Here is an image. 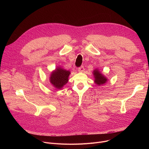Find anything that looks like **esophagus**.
Returning <instances> with one entry per match:
<instances>
[{
    "mask_svg": "<svg viewBox=\"0 0 149 149\" xmlns=\"http://www.w3.org/2000/svg\"><path fill=\"white\" fill-rule=\"evenodd\" d=\"M84 67H83V66H81V67H80L79 68H78V71H79V72H84Z\"/></svg>",
    "mask_w": 149,
    "mask_h": 149,
    "instance_id": "esophagus-1",
    "label": "esophagus"
}]
</instances>
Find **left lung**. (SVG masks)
<instances>
[{"mask_svg":"<svg viewBox=\"0 0 149 149\" xmlns=\"http://www.w3.org/2000/svg\"><path fill=\"white\" fill-rule=\"evenodd\" d=\"M93 75L94 77V82L98 86H101L102 84H105L107 81V78H106L101 72L98 70L95 69L93 71Z\"/></svg>","mask_w":149,"mask_h":149,"instance_id":"obj_1","label":"left lung"}]
</instances>
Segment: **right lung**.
<instances>
[{
	"label": "right lung",
	"instance_id": "obj_1",
	"mask_svg": "<svg viewBox=\"0 0 149 149\" xmlns=\"http://www.w3.org/2000/svg\"><path fill=\"white\" fill-rule=\"evenodd\" d=\"M70 74V71L58 67L52 72L49 77L50 82L55 88L61 89L68 82Z\"/></svg>",
	"mask_w": 149,
	"mask_h": 149
}]
</instances>
